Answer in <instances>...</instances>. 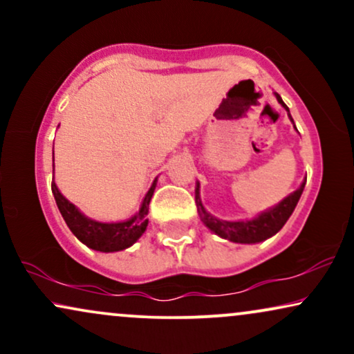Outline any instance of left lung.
Instances as JSON below:
<instances>
[{
  "instance_id": "left-lung-1",
  "label": "left lung",
  "mask_w": 354,
  "mask_h": 354,
  "mask_svg": "<svg viewBox=\"0 0 354 354\" xmlns=\"http://www.w3.org/2000/svg\"><path fill=\"white\" fill-rule=\"evenodd\" d=\"M276 98H278L279 103H281V106L288 109L286 104L283 103V100L279 98V95H276ZM288 113H290V109H288ZM291 121H293V118H291ZM304 185H306V181L299 186V189H296L295 193L290 194V196L284 198L276 208L266 211V213H261L258 218L251 219V221H223V219H216L214 216H211L208 211L203 208L201 200H200V186H198L196 188L198 213H200L203 223H205L211 231H214V233L219 234L221 238H226L234 243H259L263 241V239L271 238L273 234H276L283 228L284 223L288 221V218L293 214L299 198H301Z\"/></svg>"
}]
</instances>
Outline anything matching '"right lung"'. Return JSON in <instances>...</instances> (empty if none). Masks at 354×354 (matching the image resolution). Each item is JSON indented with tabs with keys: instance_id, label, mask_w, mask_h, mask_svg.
<instances>
[{
	"instance_id": "right-lung-1",
	"label": "right lung",
	"mask_w": 354,
	"mask_h": 354,
	"mask_svg": "<svg viewBox=\"0 0 354 354\" xmlns=\"http://www.w3.org/2000/svg\"><path fill=\"white\" fill-rule=\"evenodd\" d=\"M53 171H55V169H53ZM154 186H156V183H153V186L149 188L148 193H146L140 213H138L135 218L121 223H98L93 221V219H88L76 209L75 205H71V203L59 193V189L56 188L55 183H51V191L53 194H55V200L56 205H58L61 216L64 218V221H66L68 228L73 231V234H75L81 243L93 248V250L111 253V251H121L124 250V248H129L133 243H136V239L140 238L141 234L145 233L146 226H148L146 214H148L149 201H151V196L154 193Z\"/></svg>"
}]
</instances>
